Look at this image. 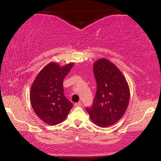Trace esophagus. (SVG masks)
Here are the masks:
<instances>
[{
  "label": "esophagus",
  "instance_id": "34e87169",
  "mask_svg": "<svg viewBox=\"0 0 161 161\" xmlns=\"http://www.w3.org/2000/svg\"><path fill=\"white\" fill-rule=\"evenodd\" d=\"M81 105H82V103H81V102H78V103H75V107H80Z\"/></svg>",
  "mask_w": 161,
  "mask_h": 161
}]
</instances>
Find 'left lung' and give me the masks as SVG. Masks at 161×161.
<instances>
[{
    "label": "left lung",
    "instance_id": "left-lung-1",
    "mask_svg": "<svg viewBox=\"0 0 161 161\" xmlns=\"http://www.w3.org/2000/svg\"><path fill=\"white\" fill-rule=\"evenodd\" d=\"M97 92L91 108H86L90 119L99 127L117 122L124 115L130 100V89L117 67L103 58L93 64Z\"/></svg>",
    "mask_w": 161,
    "mask_h": 161
}]
</instances>
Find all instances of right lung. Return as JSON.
Wrapping results in <instances>:
<instances>
[{"mask_svg":"<svg viewBox=\"0 0 161 161\" xmlns=\"http://www.w3.org/2000/svg\"><path fill=\"white\" fill-rule=\"evenodd\" d=\"M74 63L60 66L50 62L35 78L30 92V100L35 114L44 122L56 125L62 122L72 108L64 96L63 80Z\"/></svg>","mask_w":161,"mask_h":161,"instance_id":"add662e5","label":"right lung"}]
</instances>
